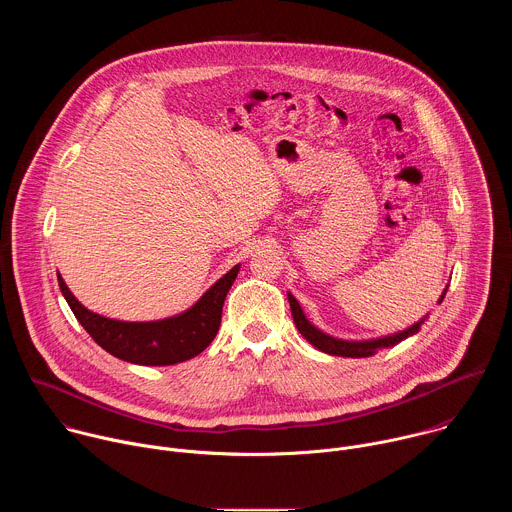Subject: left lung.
<instances>
[{
	"label": "left lung",
	"mask_w": 512,
	"mask_h": 512,
	"mask_svg": "<svg viewBox=\"0 0 512 512\" xmlns=\"http://www.w3.org/2000/svg\"><path fill=\"white\" fill-rule=\"evenodd\" d=\"M444 296H446V289H444V294H442V298H440V304L444 302ZM287 300H289L291 316H294V322H296L300 334H302L312 346H316L318 350H322V352H326V354H332V356H348V358L373 356L377 350H381V348H391V346L399 344L401 340H405V338L417 334L419 328H421V324L425 322V318H423V320H419L417 324L409 326L407 330H401V332H397V334L383 336V338H373V340H340V338H334V336L324 334V332L318 330L314 324H310V320L306 318L304 310L300 308V304H298V300H296L294 296L287 294Z\"/></svg>",
	"instance_id": "left-lung-1"
}]
</instances>
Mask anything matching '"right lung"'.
<instances>
[{
  "label": "right lung",
  "mask_w": 512,
  "mask_h": 512,
  "mask_svg": "<svg viewBox=\"0 0 512 512\" xmlns=\"http://www.w3.org/2000/svg\"><path fill=\"white\" fill-rule=\"evenodd\" d=\"M241 265L218 279L186 312L156 322H121L87 310L58 273V285L72 314L109 354L143 367H168L200 354L221 328L225 298Z\"/></svg>",
  "instance_id": "obj_1"
}]
</instances>
